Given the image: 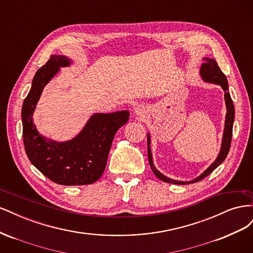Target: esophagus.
Instances as JSON below:
<instances>
[{"label":"esophagus","instance_id":"esophagus-1","mask_svg":"<svg viewBox=\"0 0 253 253\" xmlns=\"http://www.w3.org/2000/svg\"><path fill=\"white\" fill-rule=\"evenodd\" d=\"M134 114L136 115L137 117H144V115H145V109H144V106H143V105L136 106L135 110H134Z\"/></svg>","mask_w":253,"mask_h":253}]
</instances>
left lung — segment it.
<instances>
[{
    "instance_id": "left-lung-1",
    "label": "left lung",
    "mask_w": 253,
    "mask_h": 253,
    "mask_svg": "<svg viewBox=\"0 0 253 253\" xmlns=\"http://www.w3.org/2000/svg\"><path fill=\"white\" fill-rule=\"evenodd\" d=\"M205 63L202 64L201 67V76L204 81L206 82H210V83H215L218 84V85L221 86V88L225 91V102H226V108H227V114H226V120H225V129H224V135H223V140H221V147L219 154L217 158L214 162L208 169H207L204 173H202L198 177H196L193 180L190 181H179V180H174L169 177H167L164 174L160 173L158 170H156V168L153 165V159H152V152L150 148V143H151V137L150 134H148V157H149V163L152 171L154 172V174L157 176V177L163 180L165 182H169V183H174V185H189V183H193L202 180L205 178L206 176H208L212 171H214L216 168L224 162L226 159L229 150H230V145H231V139H232V127H233V121H234V105L233 101L231 99L230 93H229V88H228V81L226 76L224 73L220 71V68L218 67L216 61L214 59H209V58H204Z\"/></svg>"
}]
</instances>
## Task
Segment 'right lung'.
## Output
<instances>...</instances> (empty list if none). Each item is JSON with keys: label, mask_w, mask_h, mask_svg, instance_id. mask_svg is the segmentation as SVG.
<instances>
[{"label": "right lung", "mask_w": 253, "mask_h": 253, "mask_svg": "<svg viewBox=\"0 0 253 253\" xmlns=\"http://www.w3.org/2000/svg\"><path fill=\"white\" fill-rule=\"evenodd\" d=\"M71 63L65 56L52 55L36 73L32 88L22 106L23 141L30 163L47 178L58 185L82 186L101 177L114 136L126 124L129 113L94 114L82 131L65 142H57L40 135L33 121L36 105L44 86L60 71L59 67Z\"/></svg>", "instance_id": "right-lung-1"}]
</instances>
